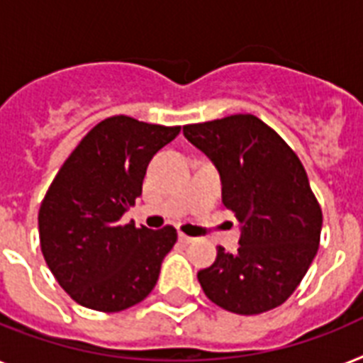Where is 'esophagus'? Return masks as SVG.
<instances>
[{
    "label": "esophagus",
    "mask_w": 363,
    "mask_h": 363,
    "mask_svg": "<svg viewBox=\"0 0 363 363\" xmlns=\"http://www.w3.org/2000/svg\"><path fill=\"white\" fill-rule=\"evenodd\" d=\"M179 240H181V242H184V244H190V242H194L196 238L188 237V235H184V233H179Z\"/></svg>",
    "instance_id": "1"
}]
</instances>
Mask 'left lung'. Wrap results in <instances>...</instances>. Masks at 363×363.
<instances>
[{
  "mask_svg": "<svg viewBox=\"0 0 363 363\" xmlns=\"http://www.w3.org/2000/svg\"><path fill=\"white\" fill-rule=\"evenodd\" d=\"M214 162L225 208L242 223L240 248L218 246L214 264L197 272L203 293L225 311L257 315L294 293L317 255L323 211L296 152L252 113L182 128Z\"/></svg>",
  "mask_w": 363,
  "mask_h": 363,
  "instance_id": "8db88e82",
  "label": "left lung"
}]
</instances>
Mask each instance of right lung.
Instances as JSON below:
<instances>
[{
  "mask_svg": "<svg viewBox=\"0 0 363 363\" xmlns=\"http://www.w3.org/2000/svg\"><path fill=\"white\" fill-rule=\"evenodd\" d=\"M179 132L128 115L108 117L84 135L50 184L38 208L40 250L79 306L115 313L155 289L177 229L152 231L121 218L141 196L152 156Z\"/></svg>",
  "mask_w": 363,
  "mask_h": 363,
  "instance_id": "1",
  "label": "right lung"
}]
</instances>
